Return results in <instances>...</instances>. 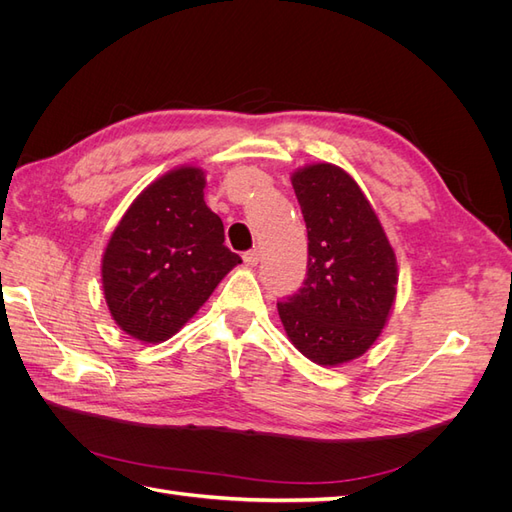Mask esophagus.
Listing matches in <instances>:
<instances>
[{"label":"esophagus","mask_w":512,"mask_h":512,"mask_svg":"<svg viewBox=\"0 0 512 512\" xmlns=\"http://www.w3.org/2000/svg\"><path fill=\"white\" fill-rule=\"evenodd\" d=\"M258 260H260V250H250V252L243 254V262L247 267H256Z\"/></svg>","instance_id":"obj_1"}]
</instances>
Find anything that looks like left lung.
I'll use <instances>...</instances> for the list:
<instances>
[{
  "label": "left lung",
  "instance_id": "1",
  "mask_svg": "<svg viewBox=\"0 0 512 512\" xmlns=\"http://www.w3.org/2000/svg\"><path fill=\"white\" fill-rule=\"evenodd\" d=\"M290 181L307 226V277L277 312L294 348L335 367L359 359L389 322L397 258L374 207L344 168L307 164Z\"/></svg>",
  "mask_w": 512,
  "mask_h": 512
}]
</instances>
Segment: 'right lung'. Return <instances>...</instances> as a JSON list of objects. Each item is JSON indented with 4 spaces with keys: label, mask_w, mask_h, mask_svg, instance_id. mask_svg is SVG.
<instances>
[{
    "label": "right lung",
    "mask_w": 512,
    "mask_h": 512,
    "mask_svg": "<svg viewBox=\"0 0 512 512\" xmlns=\"http://www.w3.org/2000/svg\"><path fill=\"white\" fill-rule=\"evenodd\" d=\"M205 170L179 166L149 183L102 254V290L121 331L162 344L188 322L241 258L205 203Z\"/></svg>",
    "instance_id": "add662e5"
}]
</instances>
